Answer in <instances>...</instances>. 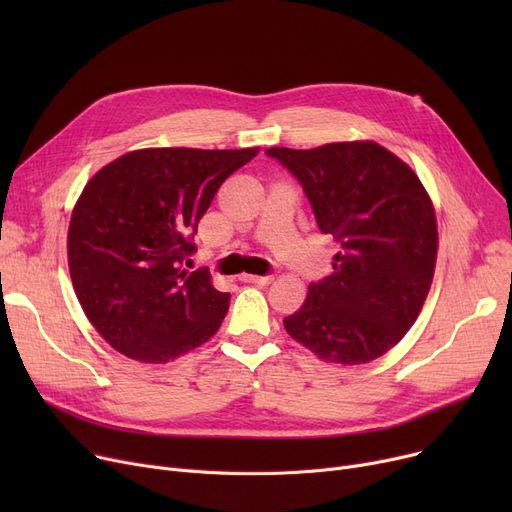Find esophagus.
Here are the masks:
<instances>
[{"label":"esophagus","mask_w":512,"mask_h":512,"mask_svg":"<svg viewBox=\"0 0 512 512\" xmlns=\"http://www.w3.org/2000/svg\"><path fill=\"white\" fill-rule=\"evenodd\" d=\"M242 282H251V284H270L274 280V276H255V274H242L240 276Z\"/></svg>","instance_id":"obj_1"}]
</instances>
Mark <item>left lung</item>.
Listing matches in <instances>:
<instances>
[{"mask_svg":"<svg viewBox=\"0 0 512 512\" xmlns=\"http://www.w3.org/2000/svg\"><path fill=\"white\" fill-rule=\"evenodd\" d=\"M265 153L301 182L338 245L334 272L309 284L286 332L326 363L382 357L415 324L436 270V211L419 176L373 141Z\"/></svg>","mask_w":512,"mask_h":512,"instance_id":"1","label":"left lung"}]
</instances>
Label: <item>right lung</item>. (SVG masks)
<instances>
[{"label": "right lung", "instance_id": "add662e5", "mask_svg": "<svg viewBox=\"0 0 512 512\" xmlns=\"http://www.w3.org/2000/svg\"><path fill=\"white\" fill-rule=\"evenodd\" d=\"M257 153L139 149L87 182L70 218L68 267L80 307L118 353L168 363L220 330L230 294L182 261L222 182Z\"/></svg>", "mask_w": 512, "mask_h": 512}]
</instances>
